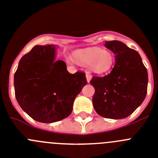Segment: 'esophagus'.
<instances>
[{
    "label": "esophagus",
    "mask_w": 158,
    "mask_h": 158,
    "mask_svg": "<svg viewBox=\"0 0 158 158\" xmlns=\"http://www.w3.org/2000/svg\"><path fill=\"white\" fill-rule=\"evenodd\" d=\"M86 81H87L88 82H89V81L91 80V79H92L91 75H90V74H89L88 72H86Z\"/></svg>",
    "instance_id": "34e87169"
}]
</instances>
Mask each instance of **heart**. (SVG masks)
<instances>
[{"mask_svg":"<svg viewBox=\"0 0 158 158\" xmlns=\"http://www.w3.org/2000/svg\"><path fill=\"white\" fill-rule=\"evenodd\" d=\"M72 59L79 64L88 65L89 70L96 74L107 73L114 64L113 52L98 47L77 49L72 53Z\"/></svg>","mask_w":158,"mask_h":158,"instance_id":"heart-1","label":"heart"}]
</instances>
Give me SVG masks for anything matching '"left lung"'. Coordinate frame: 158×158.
Returning a JSON list of instances; mask_svg holds the SVG:
<instances>
[{
	"label": "left lung",
	"mask_w": 158,
	"mask_h": 158,
	"mask_svg": "<svg viewBox=\"0 0 158 158\" xmlns=\"http://www.w3.org/2000/svg\"><path fill=\"white\" fill-rule=\"evenodd\" d=\"M105 46L115 54V65L110 73L94 76L89 82L95 89L93 106L101 116L123 119L144 101L148 73L137 51L116 40L106 42Z\"/></svg>",
	"instance_id": "obj_1"
}]
</instances>
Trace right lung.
<instances>
[{
  "mask_svg": "<svg viewBox=\"0 0 158 158\" xmlns=\"http://www.w3.org/2000/svg\"><path fill=\"white\" fill-rule=\"evenodd\" d=\"M56 46L35 45L20 59L14 75L17 102L32 119L54 123L72 113L75 98L87 83L85 74H70L56 60Z\"/></svg>",
  "mask_w": 158,
  "mask_h": 158,
  "instance_id": "obj_1",
  "label": "right lung"
}]
</instances>
